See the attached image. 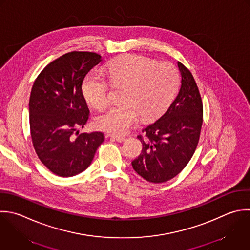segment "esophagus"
<instances>
[{
	"instance_id": "obj_1",
	"label": "esophagus",
	"mask_w": 250,
	"mask_h": 250,
	"mask_svg": "<svg viewBox=\"0 0 250 250\" xmlns=\"http://www.w3.org/2000/svg\"><path fill=\"white\" fill-rule=\"evenodd\" d=\"M108 136H110V137H112L113 139H115L116 141H118V142H124V141H125V137H124V136H120V135H115V134H109Z\"/></svg>"
}]
</instances>
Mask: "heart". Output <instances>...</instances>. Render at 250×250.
<instances>
[{
    "mask_svg": "<svg viewBox=\"0 0 250 250\" xmlns=\"http://www.w3.org/2000/svg\"><path fill=\"white\" fill-rule=\"evenodd\" d=\"M114 84L126 85L122 101L95 120L97 128L114 134H124L139 118L150 121L161 116L169 106L177 91L179 75L169 62H155L139 55H126L113 60L107 66ZM86 101L96 109L110 103V83L98 73L90 74L83 84Z\"/></svg>",
    "mask_w": 250,
    "mask_h": 250,
    "instance_id": "b5f03b06",
    "label": "heart"
}]
</instances>
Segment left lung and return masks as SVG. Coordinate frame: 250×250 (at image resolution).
I'll return each mask as SVG.
<instances>
[{
  "mask_svg": "<svg viewBox=\"0 0 250 250\" xmlns=\"http://www.w3.org/2000/svg\"><path fill=\"white\" fill-rule=\"evenodd\" d=\"M181 73L179 92L167 111L138 135L141 154L132 161L133 169L152 183L167 182L193 157L203 125V101L192 73L178 61Z\"/></svg>",
  "mask_w": 250,
  "mask_h": 250,
  "instance_id": "obj_1",
  "label": "left lung"
}]
</instances>
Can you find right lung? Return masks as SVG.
<instances>
[{
	"instance_id": "obj_1",
	"label": "right lung",
	"mask_w": 250,
	"mask_h": 250,
	"mask_svg": "<svg viewBox=\"0 0 250 250\" xmlns=\"http://www.w3.org/2000/svg\"><path fill=\"white\" fill-rule=\"evenodd\" d=\"M101 61L95 52H68L47 64L33 84L29 100L33 146L40 161L58 176L70 177L86 169L104 141L102 132L77 131L89 117L83 81Z\"/></svg>"
}]
</instances>
